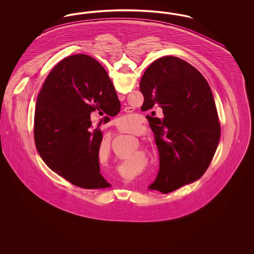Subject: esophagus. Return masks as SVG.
<instances>
[{
	"label": "esophagus",
	"mask_w": 254,
	"mask_h": 254,
	"mask_svg": "<svg viewBox=\"0 0 254 254\" xmlns=\"http://www.w3.org/2000/svg\"><path fill=\"white\" fill-rule=\"evenodd\" d=\"M119 98H120V99H122V98H125V96H123V95H119Z\"/></svg>",
	"instance_id": "34e87169"
}]
</instances>
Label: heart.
Returning <instances> with one entry per match:
<instances>
[{
    "instance_id": "b5f03b06",
    "label": "heart",
    "mask_w": 254,
    "mask_h": 254,
    "mask_svg": "<svg viewBox=\"0 0 254 254\" xmlns=\"http://www.w3.org/2000/svg\"><path fill=\"white\" fill-rule=\"evenodd\" d=\"M120 122L123 123V124H127V125L132 126V127H137L139 126V120L136 117L132 116V115H125V116H123L121 119H120ZM129 132L136 134L135 131H129Z\"/></svg>"
}]
</instances>
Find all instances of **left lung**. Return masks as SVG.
I'll use <instances>...</instances> for the list:
<instances>
[{"label":"left lung","instance_id":"1","mask_svg":"<svg viewBox=\"0 0 254 254\" xmlns=\"http://www.w3.org/2000/svg\"><path fill=\"white\" fill-rule=\"evenodd\" d=\"M140 90L141 109L159 107L164 114L151 121L160 169L149 189L169 193L201 178L214 156L221 134L214 98L204 76L173 56L146 68Z\"/></svg>","mask_w":254,"mask_h":254}]
</instances>
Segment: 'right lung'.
<instances>
[{"mask_svg":"<svg viewBox=\"0 0 254 254\" xmlns=\"http://www.w3.org/2000/svg\"><path fill=\"white\" fill-rule=\"evenodd\" d=\"M121 109L105 68L90 56L77 54L50 71L38 95L34 116L37 150L49 169L79 188L106 189L99 149L103 133L91 127L90 113L109 116Z\"/></svg>","mask_w":254,"mask_h":254,"instance_id":"add662e5","label":"right lung"}]
</instances>
